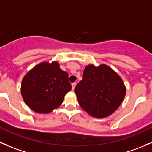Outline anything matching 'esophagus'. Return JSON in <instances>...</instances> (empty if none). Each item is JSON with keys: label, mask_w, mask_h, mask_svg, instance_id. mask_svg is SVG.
I'll return each instance as SVG.
<instances>
[{"label": "esophagus", "mask_w": 152, "mask_h": 152, "mask_svg": "<svg viewBox=\"0 0 152 152\" xmlns=\"http://www.w3.org/2000/svg\"><path fill=\"white\" fill-rule=\"evenodd\" d=\"M75 86H76V83H72V91H74L75 88Z\"/></svg>", "instance_id": "1"}]
</instances>
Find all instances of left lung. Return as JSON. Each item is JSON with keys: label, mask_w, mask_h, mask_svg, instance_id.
Returning a JSON list of instances; mask_svg holds the SVG:
<instances>
[{"label": "left lung", "mask_w": 152, "mask_h": 152, "mask_svg": "<svg viewBox=\"0 0 152 152\" xmlns=\"http://www.w3.org/2000/svg\"><path fill=\"white\" fill-rule=\"evenodd\" d=\"M80 107L91 116L102 118L111 115L122 102L126 87L121 77L105 64L88 65L83 80L75 88Z\"/></svg>", "instance_id": "obj_1"}]
</instances>
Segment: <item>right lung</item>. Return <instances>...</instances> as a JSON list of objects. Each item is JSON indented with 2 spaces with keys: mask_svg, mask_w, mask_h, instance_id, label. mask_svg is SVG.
<instances>
[{
  "mask_svg": "<svg viewBox=\"0 0 152 152\" xmlns=\"http://www.w3.org/2000/svg\"><path fill=\"white\" fill-rule=\"evenodd\" d=\"M68 76L58 61L39 64L22 80L23 100L34 112L49 113L62 104L66 94L72 89Z\"/></svg>",
  "mask_w": 152,
  "mask_h": 152,
  "instance_id": "1",
  "label": "right lung"
}]
</instances>
